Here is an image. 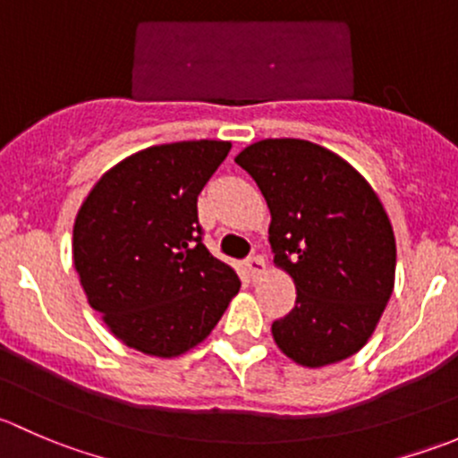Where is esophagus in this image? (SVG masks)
Listing matches in <instances>:
<instances>
[{"mask_svg":"<svg viewBox=\"0 0 458 458\" xmlns=\"http://www.w3.org/2000/svg\"><path fill=\"white\" fill-rule=\"evenodd\" d=\"M246 270L250 272L252 279H259L261 275H266V261L261 257H248L246 259Z\"/></svg>","mask_w":458,"mask_h":458,"instance_id":"34e87169","label":"esophagus"}]
</instances>
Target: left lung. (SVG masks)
I'll use <instances>...</instances> for the list:
<instances>
[{
    "label": "left lung",
    "instance_id": "8db88e82",
    "mask_svg": "<svg viewBox=\"0 0 458 458\" xmlns=\"http://www.w3.org/2000/svg\"><path fill=\"white\" fill-rule=\"evenodd\" d=\"M234 161L266 197L275 263L297 288L293 310L272 323L275 344L303 368L357 354L394 290V233L377 192L306 140L257 141Z\"/></svg>",
    "mask_w": 458,
    "mask_h": 458
}]
</instances>
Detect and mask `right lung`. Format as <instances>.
I'll list each match as a JSON object with an SVG mask.
<instances>
[{
	"label": "right lung",
	"mask_w": 458,
	"mask_h": 458,
	"mask_svg": "<svg viewBox=\"0 0 458 458\" xmlns=\"http://www.w3.org/2000/svg\"><path fill=\"white\" fill-rule=\"evenodd\" d=\"M230 141L150 146L92 186L72 228L88 303L128 348L173 359L201 344L242 288L201 243L197 197Z\"/></svg>",
	"instance_id": "add662e5"
}]
</instances>
